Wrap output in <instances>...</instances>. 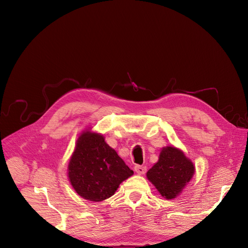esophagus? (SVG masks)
Listing matches in <instances>:
<instances>
[{
  "label": "esophagus",
  "instance_id": "1",
  "mask_svg": "<svg viewBox=\"0 0 248 248\" xmlns=\"http://www.w3.org/2000/svg\"><path fill=\"white\" fill-rule=\"evenodd\" d=\"M134 169H135V172H136L137 174H139V175H144V174L146 173V171H147V168H146V167L140 166V165L135 166Z\"/></svg>",
  "mask_w": 248,
  "mask_h": 248
}]
</instances>
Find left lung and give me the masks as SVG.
Here are the masks:
<instances>
[{"label":"left lung","instance_id":"left-lung-1","mask_svg":"<svg viewBox=\"0 0 248 248\" xmlns=\"http://www.w3.org/2000/svg\"><path fill=\"white\" fill-rule=\"evenodd\" d=\"M195 171L193 162L174 146L163 147L159 160L147 172V179L167 200L177 198L190 183Z\"/></svg>","mask_w":248,"mask_h":248}]
</instances>
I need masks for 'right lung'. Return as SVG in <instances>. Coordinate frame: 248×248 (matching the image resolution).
Returning a JSON list of instances; mask_svg holds the SVG:
<instances>
[{"label": "right lung", "instance_id": "1", "mask_svg": "<svg viewBox=\"0 0 248 248\" xmlns=\"http://www.w3.org/2000/svg\"><path fill=\"white\" fill-rule=\"evenodd\" d=\"M67 175L72 188L81 198L100 202L111 197L134 171L107 144L102 134L87 127L76 140Z\"/></svg>", "mask_w": 248, "mask_h": 248}]
</instances>
